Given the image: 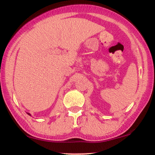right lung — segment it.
Listing matches in <instances>:
<instances>
[{
    "label": "right lung",
    "mask_w": 155,
    "mask_h": 155,
    "mask_svg": "<svg viewBox=\"0 0 155 155\" xmlns=\"http://www.w3.org/2000/svg\"><path fill=\"white\" fill-rule=\"evenodd\" d=\"M27 114H29V116H31V115H30V114H29V113H27Z\"/></svg>",
    "instance_id": "right-lung-1"
}]
</instances>
